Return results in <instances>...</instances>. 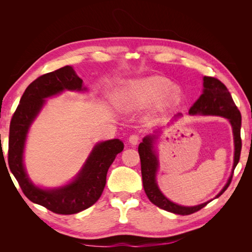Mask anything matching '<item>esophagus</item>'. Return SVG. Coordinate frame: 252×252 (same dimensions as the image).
I'll return each instance as SVG.
<instances>
[{
    "label": "esophagus",
    "mask_w": 252,
    "mask_h": 252,
    "mask_svg": "<svg viewBox=\"0 0 252 252\" xmlns=\"http://www.w3.org/2000/svg\"><path fill=\"white\" fill-rule=\"evenodd\" d=\"M129 143H130L132 146H135V145L139 144V141H140V136L138 134H132L129 136Z\"/></svg>",
    "instance_id": "34e87169"
}]
</instances>
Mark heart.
Listing matches in <instances>:
<instances>
[{
  "mask_svg": "<svg viewBox=\"0 0 252 252\" xmlns=\"http://www.w3.org/2000/svg\"><path fill=\"white\" fill-rule=\"evenodd\" d=\"M171 87L172 82L161 75L129 82L120 93L121 107L132 111L159 101V108H169L179 102L181 94L178 87Z\"/></svg>",
  "mask_w": 252,
  "mask_h": 252,
  "instance_id": "b5f03b06",
  "label": "heart"
}]
</instances>
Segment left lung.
I'll return each mask as SVG.
<instances>
[{
	"label": "left lung",
	"mask_w": 252,
	"mask_h": 252,
	"mask_svg": "<svg viewBox=\"0 0 252 252\" xmlns=\"http://www.w3.org/2000/svg\"><path fill=\"white\" fill-rule=\"evenodd\" d=\"M203 94L197 98L196 102L189 109V114H205V116H219L229 120L232 126L233 139H234V159L233 167L230 178L224 188L216 196L219 197L224 193L225 190L230 185L234 168L240 161L242 140H241V112L236 107L232 96L227 87L220 80L212 77L203 78ZM180 116V114H179ZM157 133V132H156ZM158 134L147 135L143 139V142L139 145V155L141 158V171L143 179V187L145 193L148 196L149 201L158 206V208L169 211L175 215L188 216L199 211L205 207L210 201L203 203L201 205L191 206H181L169 201L159 190L156 177L158 168V161L156 152L154 150V144Z\"/></svg>",
	"instance_id": "1"
}]
</instances>
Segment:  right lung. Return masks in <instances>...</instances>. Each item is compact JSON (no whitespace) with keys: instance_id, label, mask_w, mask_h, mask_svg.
Segmentation results:
<instances>
[{"instance_id":"right-lung-1","label":"right lung","mask_w":252,"mask_h":252,"mask_svg":"<svg viewBox=\"0 0 252 252\" xmlns=\"http://www.w3.org/2000/svg\"><path fill=\"white\" fill-rule=\"evenodd\" d=\"M64 90H86L83 87V80L71 66L45 73L26 88L10 122L8 165L22 191L30 201L58 215H74L89 208L100 199L107 171L117 155L124 149V144L119 139L96 144L81 171L68 185L53 189L33 185L23 164L29 127L46 102L45 98Z\"/></svg>"}]
</instances>
